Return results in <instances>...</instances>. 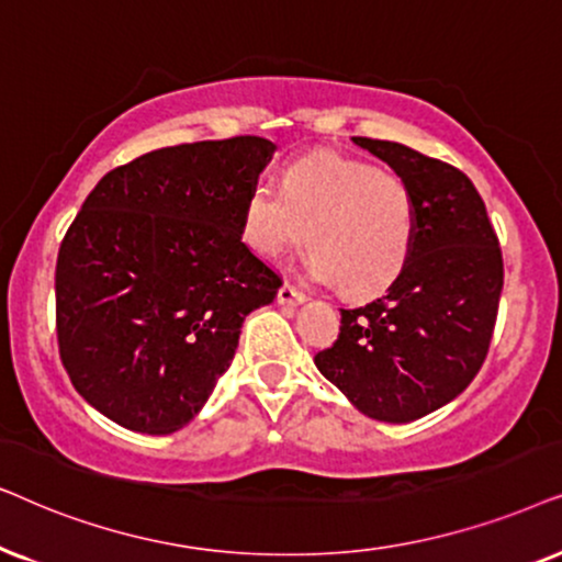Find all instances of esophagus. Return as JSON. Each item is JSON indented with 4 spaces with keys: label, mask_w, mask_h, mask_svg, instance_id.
<instances>
[{
    "label": "esophagus",
    "mask_w": 562,
    "mask_h": 562,
    "mask_svg": "<svg viewBox=\"0 0 562 562\" xmlns=\"http://www.w3.org/2000/svg\"><path fill=\"white\" fill-rule=\"evenodd\" d=\"M277 303H280V305H301V303H305V293H301V290L290 285V282H285V285L277 290Z\"/></svg>",
    "instance_id": "obj_1"
}]
</instances>
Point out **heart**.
Returning a JSON list of instances; mask_svg holds the SVG:
<instances>
[{
  "label": "heart",
  "mask_w": 562,
  "mask_h": 562,
  "mask_svg": "<svg viewBox=\"0 0 562 562\" xmlns=\"http://www.w3.org/2000/svg\"><path fill=\"white\" fill-rule=\"evenodd\" d=\"M416 228L408 184L341 154L288 161L277 192L254 184L238 215L241 241L259 259H282L308 238V274L349 297H372L398 280Z\"/></svg>",
  "instance_id": "b5f03b06"
}]
</instances>
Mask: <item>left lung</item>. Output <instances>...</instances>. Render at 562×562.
Returning <instances> with one entry per match:
<instances>
[{
  "label": "left lung",
  "mask_w": 562,
  "mask_h": 562,
  "mask_svg": "<svg viewBox=\"0 0 562 562\" xmlns=\"http://www.w3.org/2000/svg\"><path fill=\"white\" fill-rule=\"evenodd\" d=\"M351 140L408 184L416 244L383 295L341 308L339 339L313 362L359 414L408 424L458 398L481 370L504 259L481 194L460 169L393 140Z\"/></svg>",
  "instance_id": "obj_1"
}]
</instances>
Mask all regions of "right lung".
<instances>
[{
    "label": "right lung",
    "mask_w": 562,
    "mask_h": 562,
    "mask_svg": "<svg viewBox=\"0 0 562 562\" xmlns=\"http://www.w3.org/2000/svg\"><path fill=\"white\" fill-rule=\"evenodd\" d=\"M274 144L159 148L104 175L56 261L58 351L89 406L131 431H179L231 368L251 311L282 288L238 215Z\"/></svg>",
    "instance_id": "right-lung-1"
}]
</instances>
